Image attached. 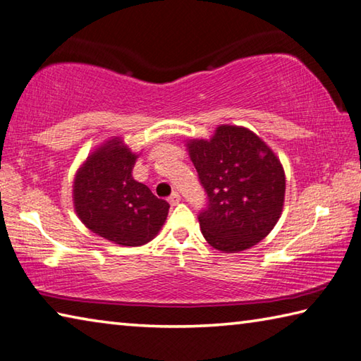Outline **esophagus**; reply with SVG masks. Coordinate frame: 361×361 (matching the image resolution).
<instances>
[{"mask_svg":"<svg viewBox=\"0 0 361 361\" xmlns=\"http://www.w3.org/2000/svg\"><path fill=\"white\" fill-rule=\"evenodd\" d=\"M179 201H180V195H179V193H173V195H171V197L168 198V203H169L171 206L179 204Z\"/></svg>","mask_w":361,"mask_h":361,"instance_id":"1","label":"esophagus"}]
</instances>
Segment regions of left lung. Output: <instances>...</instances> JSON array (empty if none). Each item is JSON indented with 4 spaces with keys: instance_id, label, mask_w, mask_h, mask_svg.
<instances>
[{
    "instance_id": "1",
    "label": "left lung",
    "mask_w": 361,
    "mask_h": 361,
    "mask_svg": "<svg viewBox=\"0 0 361 361\" xmlns=\"http://www.w3.org/2000/svg\"><path fill=\"white\" fill-rule=\"evenodd\" d=\"M207 207L200 212L201 233L214 249L233 254L269 235L286 197L279 158L254 131L220 125L214 136L187 144Z\"/></svg>"
}]
</instances>
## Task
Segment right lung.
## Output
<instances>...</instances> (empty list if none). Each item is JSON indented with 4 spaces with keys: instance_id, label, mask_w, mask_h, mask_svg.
<instances>
[{
    "instance_id": "add662e5",
    "label": "right lung",
    "mask_w": 361,
    "mask_h": 361,
    "mask_svg": "<svg viewBox=\"0 0 361 361\" xmlns=\"http://www.w3.org/2000/svg\"><path fill=\"white\" fill-rule=\"evenodd\" d=\"M137 155L122 139L101 145L74 177V209L88 230L118 245L152 241L168 217L169 204L133 179Z\"/></svg>"
}]
</instances>
